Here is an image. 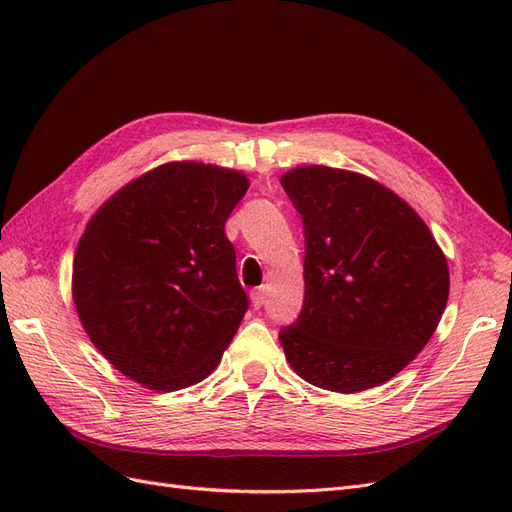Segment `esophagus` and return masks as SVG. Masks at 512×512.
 Masks as SVG:
<instances>
[{
    "instance_id": "1",
    "label": "esophagus",
    "mask_w": 512,
    "mask_h": 512,
    "mask_svg": "<svg viewBox=\"0 0 512 512\" xmlns=\"http://www.w3.org/2000/svg\"><path fill=\"white\" fill-rule=\"evenodd\" d=\"M250 299H252V305H254L256 309H260L262 305H265V299H267L265 288H254V290L250 292Z\"/></svg>"
}]
</instances>
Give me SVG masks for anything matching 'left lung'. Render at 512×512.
Instances as JSON below:
<instances>
[{
  "label": "left lung",
  "mask_w": 512,
  "mask_h": 512,
  "mask_svg": "<svg viewBox=\"0 0 512 512\" xmlns=\"http://www.w3.org/2000/svg\"><path fill=\"white\" fill-rule=\"evenodd\" d=\"M280 181L305 228V299L280 333L286 361L333 393L389 382L438 329L451 288L444 252L376 179L309 164Z\"/></svg>",
  "instance_id": "left-lung-1"
}]
</instances>
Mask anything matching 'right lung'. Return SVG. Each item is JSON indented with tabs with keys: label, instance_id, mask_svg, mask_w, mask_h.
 Wrapping results in <instances>:
<instances>
[{
	"label": "right lung",
	"instance_id": "1",
	"mask_svg": "<svg viewBox=\"0 0 512 512\" xmlns=\"http://www.w3.org/2000/svg\"><path fill=\"white\" fill-rule=\"evenodd\" d=\"M239 170L166 162L91 215L72 262L76 314L104 359L151 391L205 380L247 312L224 224Z\"/></svg>",
	"mask_w": 512,
	"mask_h": 512
}]
</instances>
